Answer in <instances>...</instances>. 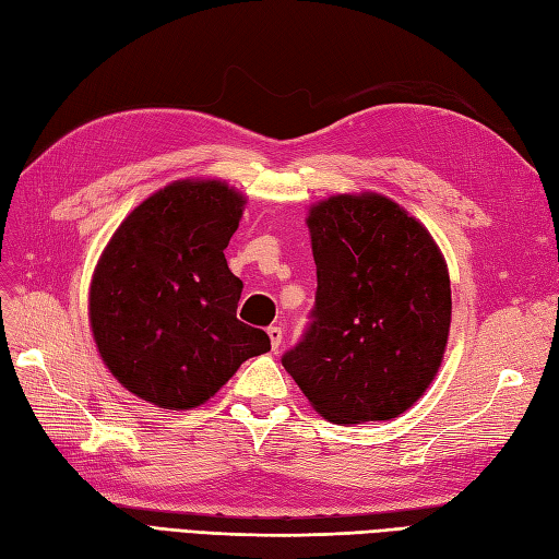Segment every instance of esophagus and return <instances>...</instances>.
Masks as SVG:
<instances>
[{
  "mask_svg": "<svg viewBox=\"0 0 559 559\" xmlns=\"http://www.w3.org/2000/svg\"><path fill=\"white\" fill-rule=\"evenodd\" d=\"M282 326H277V324H272V326H267V336H270V346L272 348H280V344H282Z\"/></svg>",
  "mask_w": 559,
  "mask_h": 559,
  "instance_id": "esophagus-1",
  "label": "esophagus"
}]
</instances>
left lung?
Returning a JSON list of instances; mask_svg holds the SVG:
<instances>
[{"label":"left lung","instance_id":"1","mask_svg":"<svg viewBox=\"0 0 559 559\" xmlns=\"http://www.w3.org/2000/svg\"><path fill=\"white\" fill-rule=\"evenodd\" d=\"M316 308L282 365L336 425L405 413L437 377L451 277L437 241L382 194L330 197L308 213Z\"/></svg>","mask_w":559,"mask_h":559}]
</instances>
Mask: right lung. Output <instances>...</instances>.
<instances>
[{
	"instance_id": "right-lung-1",
	"label": "right lung",
	"mask_w": 559,
	"mask_h": 559,
	"mask_svg": "<svg viewBox=\"0 0 559 559\" xmlns=\"http://www.w3.org/2000/svg\"><path fill=\"white\" fill-rule=\"evenodd\" d=\"M243 199L221 180H180L120 223L90 287V324L108 370L134 396L189 411L243 360L270 350L237 320L243 284L227 267Z\"/></svg>"
}]
</instances>
